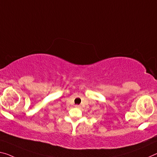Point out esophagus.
<instances>
[{"instance_id":"1","label":"esophagus","mask_w":157,"mask_h":157,"mask_svg":"<svg viewBox=\"0 0 157 157\" xmlns=\"http://www.w3.org/2000/svg\"><path fill=\"white\" fill-rule=\"evenodd\" d=\"M75 108H81V106L79 105H75Z\"/></svg>"}]
</instances>
